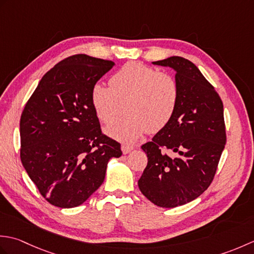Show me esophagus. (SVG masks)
Listing matches in <instances>:
<instances>
[{
	"label": "esophagus",
	"instance_id": "obj_1",
	"mask_svg": "<svg viewBox=\"0 0 254 254\" xmlns=\"http://www.w3.org/2000/svg\"><path fill=\"white\" fill-rule=\"evenodd\" d=\"M121 149H122V153L124 155H127L131 152V150L133 149V146H130V145H127V144H123L121 146Z\"/></svg>",
	"mask_w": 254,
	"mask_h": 254
}]
</instances>
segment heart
<instances>
[{"label": "heart", "instance_id": "1", "mask_svg": "<svg viewBox=\"0 0 254 254\" xmlns=\"http://www.w3.org/2000/svg\"><path fill=\"white\" fill-rule=\"evenodd\" d=\"M90 100L97 118L107 126L117 120L124 105L126 116L107 133L118 141L132 143L146 130L156 133L169 123L178 106L179 87L171 75L130 62L112 75L110 87L96 83Z\"/></svg>", "mask_w": 254, "mask_h": 254}]
</instances>
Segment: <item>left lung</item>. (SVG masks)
Instances as JSON below:
<instances>
[{
    "label": "left lung",
    "instance_id": "1",
    "mask_svg": "<svg viewBox=\"0 0 254 254\" xmlns=\"http://www.w3.org/2000/svg\"><path fill=\"white\" fill-rule=\"evenodd\" d=\"M153 64L175 69L179 100L169 123L142 145L148 161L138 188L155 205L172 208L195 199L212 183L226 144L224 106L191 61L170 57ZM167 150L177 156L170 158Z\"/></svg>",
    "mask_w": 254,
    "mask_h": 254
}]
</instances>
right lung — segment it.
Wrapping results in <instances>:
<instances>
[{
    "instance_id": "1",
    "label": "right lung",
    "mask_w": 254,
    "mask_h": 254,
    "mask_svg": "<svg viewBox=\"0 0 254 254\" xmlns=\"http://www.w3.org/2000/svg\"><path fill=\"white\" fill-rule=\"evenodd\" d=\"M115 62L86 55L64 59L48 71L21 113L20 159L50 204H83L105 180L121 145L102 134L91 105L93 86Z\"/></svg>"
}]
</instances>
